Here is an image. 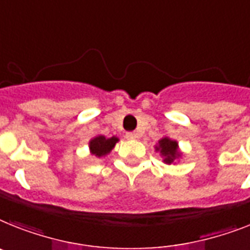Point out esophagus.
Here are the masks:
<instances>
[{
    "label": "esophagus",
    "instance_id": "1",
    "mask_svg": "<svg viewBox=\"0 0 250 250\" xmlns=\"http://www.w3.org/2000/svg\"><path fill=\"white\" fill-rule=\"evenodd\" d=\"M125 138H126V139H129V140H134V139H137L138 135H137V133H133V131H129V133L125 134Z\"/></svg>",
    "mask_w": 250,
    "mask_h": 250
}]
</instances>
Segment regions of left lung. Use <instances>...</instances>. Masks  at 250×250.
<instances>
[{
	"label": "left lung",
	"mask_w": 250,
	"mask_h": 250,
	"mask_svg": "<svg viewBox=\"0 0 250 250\" xmlns=\"http://www.w3.org/2000/svg\"><path fill=\"white\" fill-rule=\"evenodd\" d=\"M154 149H156V152H160L166 165L175 164L183 156V153L179 149V143H177L176 140L170 139L168 137L161 138L158 140V143L156 144Z\"/></svg>",
	"instance_id": "1"
}]
</instances>
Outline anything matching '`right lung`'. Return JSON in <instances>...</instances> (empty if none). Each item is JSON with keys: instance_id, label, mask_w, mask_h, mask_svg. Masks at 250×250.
<instances>
[{"instance_id": "add662e5", "label": "right lung", "mask_w": 250, "mask_h": 250, "mask_svg": "<svg viewBox=\"0 0 250 250\" xmlns=\"http://www.w3.org/2000/svg\"><path fill=\"white\" fill-rule=\"evenodd\" d=\"M119 142L117 137L106 138L104 135H97L89 140V152L90 154L96 156L97 158L104 157L115 148Z\"/></svg>"}]
</instances>
